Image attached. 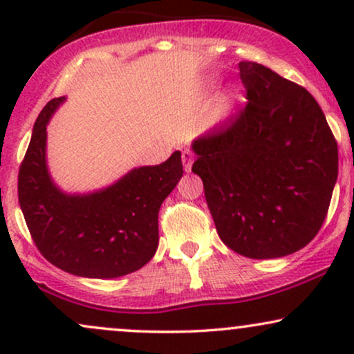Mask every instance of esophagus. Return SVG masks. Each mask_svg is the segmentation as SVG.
I'll use <instances>...</instances> for the list:
<instances>
[{
	"mask_svg": "<svg viewBox=\"0 0 354 354\" xmlns=\"http://www.w3.org/2000/svg\"><path fill=\"white\" fill-rule=\"evenodd\" d=\"M181 160H183V166H185V171H191V166H193V160H194V156H193V153L189 151V149H185V151H183V154H181Z\"/></svg>",
	"mask_w": 354,
	"mask_h": 354,
	"instance_id": "obj_1",
	"label": "esophagus"
}]
</instances>
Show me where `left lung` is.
I'll return each instance as SVG.
<instances>
[{"label":"left lung","mask_w":354,"mask_h":354,"mask_svg":"<svg viewBox=\"0 0 354 354\" xmlns=\"http://www.w3.org/2000/svg\"><path fill=\"white\" fill-rule=\"evenodd\" d=\"M243 111L191 145L216 231L253 259L301 250L318 234L338 180V145L306 89L239 61Z\"/></svg>","instance_id":"left-lung-1"}]
</instances>
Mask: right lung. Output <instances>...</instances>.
<instances>
[{
    "mask_svg": "<svg viewBox=\"0 0 354 354\" xmlns=\"http://www.w3.org/2000/svg\"><path fill=\"white\" fill-rule=\"evenodd\" d=\"M64 101L51 100L36 120L18 174L19 206L51 265L81 278H120L156 253L158 213L183 176L181 153L133 168L106 188L66 193L53 181L46 160V126Z\"/></svg>",
    "mask_w": 354,
    "mask_h": 354,
    "instance_id": "right-lung-1",
    "label": "right lung"
}]
</instances>
